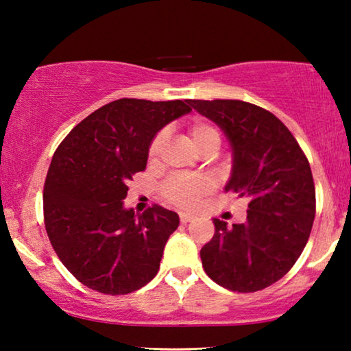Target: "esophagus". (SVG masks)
<instances>
[{
    "instance_id": "obj_1",
    "label": "esophagus",
    "mask_w": 351,
    "mask_h": 351,
    "mask_svg": "<svg viewBox=\"0 0 351 351\" xmlns=\"http://www.w3.org/2000/svg\"><path fill=\"white\" fill-rule=\"evenodd\" d=\"M179 217H180V222L182 223H186V222H190V220H193L195 215L190 214V213H180Z\"/></svg>"
}]
</instances>
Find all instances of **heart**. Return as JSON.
<instances>
[{
	"mask_svg": "<svg viewBox=\"0 0 351 351\" xmlns=\"http://www.w3.org/2000/svg\"><path fill=\"white\" fill-rule=\"evenodd\" d=\"M189 132L191 141L201 152L217 150L220 145V131L213 123L206 119H195L189 126ZM166 142V132H158L148 147V158L156 160L162 150V145ZM210 191V184L208 179L198 176H185L174 174L161 185L162 198L169 203L180 206V208H191L201 199V196Z\"/></svg>",
	"mask_w": 351,
	"mask_h": 351,
	"instance_id": "b5f03b06",
	"label": "heart"
}]
</instances>
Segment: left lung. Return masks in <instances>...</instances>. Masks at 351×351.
I'll return each mask as SVG.
<instances>
[{
    "label": "left lung",
    "instance_id": "8db88e82",
    "mask_svg": "<svg viewBox=\"0 0 351 351\" xmlns=\"http://www.w3.org/2000/svg\"><path fill=\"white\" fill-rule=\"evenodd\" d=\"M225 132L233 167L225 191L246 196L247 219H214L201 249L210 280L234 292H256L281 280L300 257L316 199L310 162L289 129L268 110L243 100H189Z\"/></svg>",
    "mask_w": 351,
    "mask_h": 351
}]
</instances>
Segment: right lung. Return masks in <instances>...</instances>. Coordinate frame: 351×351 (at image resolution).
Wrapping results in <instances>:
<instances>
[{"label": "right lung", "instance_id": "obj_1", "mask_svg": "<svg viewBox=\"0 0 351 351\" xmlns=\"http://www.w3.org/2000/svg\"><path fill=\"white\" fill-rule=\"evenodd\" d=\"M190 112L189 100H113L57 147L43 191L45 225L60 262L84 286L124 295L156 276L179 215L158 204L136 214L123 199L129 180L145 171L153 137Z\"/></svg>", "mask_w": 351, "mask_h": 351}]
</instances>
